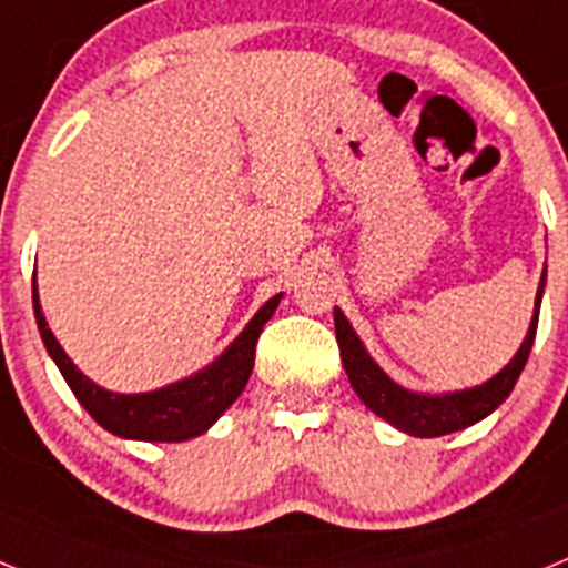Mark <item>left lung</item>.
Segmentation results:
<instances>
[{"mask_svg": "<svg viewBox=\"0 0 568 568\" xmlns=\"http://www.w3.org/2000/svg\"><path fill=\"white\" fill-rule=\"evenodd\" d=\"M544 287L546 270L540 275V287L538 295H535V313H531L526 338L518 346V353L511 355L509 364L498 375H491L489 381H484V384L458 389V393L438 395L415 393V389H406L398 381L389 378L378 366V361L366 353L364 341L358 338V333L346 321V315L335 307V338H338L341 346V364H344L346 375H349V384H353L355 395L364 400L366 409H373L378 418H384L386 424H393L400 433L413 435V438H440V435L460 433L466 426L478 424V420L495 413L509 398V393L518 384L520 373H524L531 344H535V333H538Z\"/></svg>", "mask_w": 568, "mask_h": 568, "instance_id": "left-lung-1", "label": "left lung"}]
</instances>
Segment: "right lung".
I'll return each instance as SVG.
<instances>
[{"mask_svg": "<svg viewBox=\"0 0 568 568\" xmlns=\"http://www.w3.org/2000/svg\"><path fill=\"white\" fill-rule=\"evenodd\" d=\"M281 298H284L281 293L273 295L250 318L247 327L230 341L227 349L215 361H210L207 366H202L199 373L173 381L168 386H159V389H150V393L130 395L104 389L70 361V355L64 353L57 335L50 333L48 321H44L37 278H33V313H37L39 335H42L44 349L59 366V373L64 375L79 404L108 433L124 440H148V444H182V440L199 438L227 413L233 400L247 386L258 335L264 324L273 318Z\"/></svg>", "mask_w": 568, "mask_h": 568, "instance_id": "1", "label": "right lung"}]
</instances>
